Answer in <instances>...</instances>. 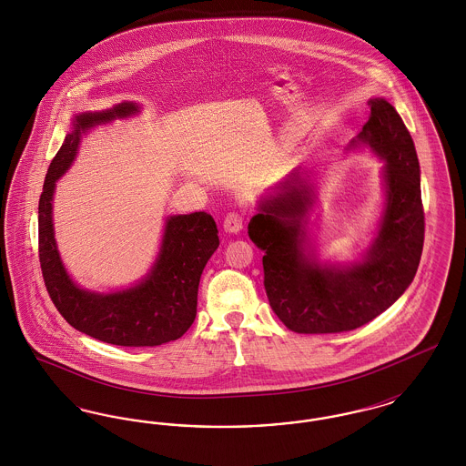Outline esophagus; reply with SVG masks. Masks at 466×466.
<instances>
[{
	"label": "esophagus",
	"instance_id": "esophagus-1",
	"mask_svg": "<svg viewBox=\"0 0 466 466\" xmlns=\"http://www.w3.org/2000/svg\"><path fill=\"white\" fill-rule=\"evenodd\" d=\"M243 215H241V213H238V211H232V213H228V215L225 217V220H223V228H225V232L236 234V232H239V230L243 228Z\"/></svg>",
	"mask_w": 466,
	"mask_h": 466
}]
</instances>
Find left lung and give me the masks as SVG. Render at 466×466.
Segmentation results:
<instances>
[{
  "mask_svg": "<svg viewBox=\"0 0 466 466\" xmlns=\"http://www.w3.org/2000/svg\"><path fill=\"white\" fill-rule=\"evenodd\" d=\"M351 145L384 158L386 202L376 241L361 262L323 266L306 253L312 188L295 169L262 200L248 236L264 251V287L276 316L291 332L339 333L372 321L412 283L424 243L420 160L397 110L382 97Z\"/></svg>",
  "mask_w": 466,
  "mask_h": 466,
  "instance_id": "1",
  "label": "left lung"
}]
</instances>
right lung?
Returning <instances> with one entry per match:
<instances>
[{
	"instance_id": "right-lung-1",
	"label": "right lung",
	"mask_w": 466,
	"mask_h": 466,
	"mask_svg": "<svg viewBox=\"0 0 466 466\" xmlns=\"http://www.w3.org/2000/svg\"><path fill=\"white\" fill-rule=\"evenodd\" d=\"M136 103L73 118L63 147L52 158L38 206V255L45 287L67 323L78 332L113 346L145 348L177 340L198 314L200 274L220 239L211 215L198 211L166 220L160 251L150 272L131 289L96 293L76 287L61 262L52 223V196L90 127L137 113Z\"/></svg>"
}]
</instances>
